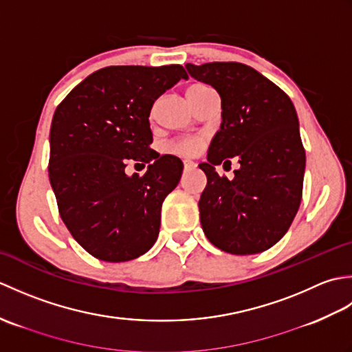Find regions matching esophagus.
<instances>
[{"instance_id": "esophagus-1", "label": "esophagus", "mask_w": 352, "mask_h": 352, "mask_svg": "<svg viewBox=\"0 0 352 352\" xmlns=\"http://www.w3.org/2000/svg\"><path fill=\"white\" fill-rule=\"evenodd\" d=\"M183 164H184V172H188V170H192V169L197 168V164L193 163V162H190V160H184Z\"/></svg>"}]
</instances>
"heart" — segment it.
<instances>
[{
    "instance_id": "obj_1",
    "label": "heart",
    "mask_w": 352,
    "mask_h": 352,
    "mask_svg": "<svg viewBox=\"0 0 352 352\" xmlns=\"http://www.w3.org/2000/svg\"><path fill=\"white\" fill-rule=\"evenodd\" d=\"M208 86L206 85H192L188 91V96H192L193 94H197L198 91H203V89H207ZM203 148V140L199 138H184V139H175L170 140L169 144L163 145L162 151L164 154H174V155H183V157H190L199 153V149Z\"/></svg>"
}]
</instances>
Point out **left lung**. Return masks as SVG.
Wrapping results in <instances>:
<instances>
[{"mask_svg":"<svg viewBox=\"0 0 352 352\" xmlns=\"http://www.w3.org/2000/svg\"><path fill=\"white\" fill-rule=\"evenodd\" d=\"M213 86L222 101V124L199 168L207 186L199 198L204 234L216 248L246 256L274 246L300 208L305 149L298 116L286 92L251 66L237 62L186 65ZM237 156L241 168L228 181L214 170Z\"/></svg>","mask_w":352,"mask_h":352,"instance_id":"1","label":"left lung"}]
</instances>
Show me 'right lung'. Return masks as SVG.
I'll return each instance as SVG.
<instances>
[{"instance_id": "obj_1", "label": "right lung", "mask_w": 352, "mask_h": 352, "mask_svg": "<svg viewBox=\"0 0 352 352\" xmlns=\"http://www.w3.org/2000/svg\"><path fill=\"white\" fill-rule=\"evenodd\" d=\"M182 78H188L182 65L107 66L54 111L50 183L66 228L95 258L129 261L157 241L162 204L180 182L183 163L149 148L148 118L154 101ZM130 160L150 163L144 176L124 174Z\"/></svg>"}]
</instances>
